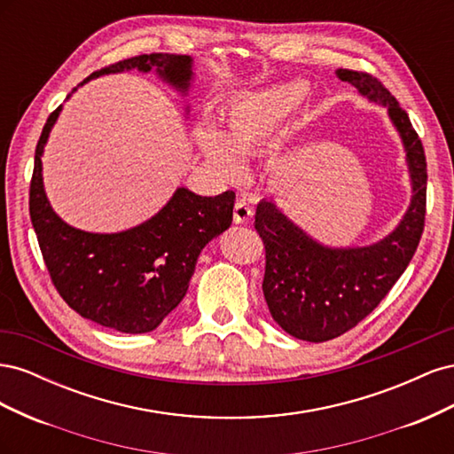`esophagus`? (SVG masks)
Here are the masks:
<instances>
[{"instance_id":"esophagus-1","label":"esophagus","mask_w":454,"mask_h":454,"mask_svg":"<svg viewBox=\"0 0 454 454\" xmlns=\"http://www.w3.org/2000/svg\"><path fill=\"white\" fill-rule=\"evenodd\" d=\"M232 217H235V223H246L252 217V208L246 200H237L235 210H232Z\"/></svg>"}]
</instances>
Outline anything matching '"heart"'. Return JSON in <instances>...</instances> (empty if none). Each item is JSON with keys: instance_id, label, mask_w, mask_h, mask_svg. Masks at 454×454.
Returning <instances> with one entry per match:
<instances>
[{"instance_id": "1", "label": "heart", "mask_w": 454, "mask_h": 454, "mask_svg": "<svg viewBox=\"0 0 454 454\" xmlns=\"http://www.w3.org/2000/svg\"><path fill=\"white\" fill-rule=\"evenodd\" d=\"M305 98L307 87L297 81L246 96L229 106L223 115V132L200 127L197 144L219 174L227 180H240L246 172L244 157L270 147Z\"/></svg>"}]
</instances>
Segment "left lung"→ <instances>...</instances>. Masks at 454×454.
I'll list each match as a JSON object with an SVG mask.
<instances>
[{
    "instance_id": "left-lung-1",
    "label": "left lung",
    "mask_w": 454,
    "mask_h": 454,
    "mask_svg": "<svg viewBox=\"0 0 454 454\" xmlns=\"http://www.w3.org/2000/svg\"><path fill=\"white\" fill-rule=\"evenodd\" d=\"M367 100L388 109L402 136L413 197L388 237L364 248H327L292 223L272 200H261L255 231L265 246L263 295L286 333L309 342L335 339L358 325L387 297L413 259L426 219V157L405 109L365 72L337 70Z\"/></svg>"
}]
</instances>
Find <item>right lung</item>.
<instances>
[{"label":"right lung","instance_id":"1","mask_svg":"<svg viewBox=\"0 0 454 454\" xmlns=\"http://www.w3.org/2000/svg\"><path fill=\"white\" fill-rule=\"evenodd\" d=\"M191 66L187 54H140L102 67L83 83L104 74L155 70L187 92ZM60 109L39 136L30 184V217L51 280L83 318L121 333L153 332L185 297L204 246L229 229L235 193L200 197L180 187L159 214L129 231L100 235L70 227L52 212L41 176V155Z\"/></svg>","mask_w":454,"mask_h":454}]
</instances>
